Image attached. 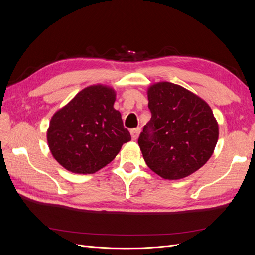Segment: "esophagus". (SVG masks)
<instances>
[{"label": "esophagus", "mask_w": 255, "mask_h": 255, "mask_svg": "<svg viewBox=\"0 0 255 255\" xmlns=\"http://www.w3.org/2000/svg\"><path fill=\"white\" fill-rule=\"evenodd\" d=\"M139 134H140V128H136L130 129V136H132L133 140H137Z\"/></svg>", "instance_id": "1"}]
</instances>
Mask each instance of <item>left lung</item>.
Here are the masks:
<instances>
[{
    "mask_svg": "<svg viewBox=\"0 0 255 255\" xmlns=\"http://www.w3.org/2000/svg\"><path fill=\"white\" fill-rule=\"evenodd\" d=\"M151 119L138 138L145 164L166 180H180L210 159L219 136L208 104L180 85L148 88Z\"/></svg>",
    "mask_w": 255,
    "mask_h": 255,
    "instance_id": "left-lung-1",
    "label": "left lung"
}]
</instances>
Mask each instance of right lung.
<instances>
[{"label": "right lung", "instance_id": "add662e5", "mask_svg": "<svg viewBox=\"0 0 255 255\" xmlns=\"http://www.w3.org/2000/svg\"><path fill=\"white\" fill-rule=\"evenodd\" d=\"M115 100L112 87L91 85L53 115L47 133L49 148L68 171L95 173L130 140L121 114L114 109Z\"/></svg>", "mask_w": 255, "mask_h": 255}]
</instances>
